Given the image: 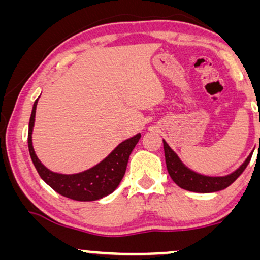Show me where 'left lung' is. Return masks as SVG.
Segmentation results:
<instances>
[{
	"mask_svg": "<svg viewBox=\"0 0 260 260\" xmlns=\"http://www.w3.org/2000/svg\"><path fill=\"white\" fill-rule=\"evenodd\" d=\"M164 150H165L166 166H168L169 175L171 176L172 181L183 189L198 193L217 192V190L228 188L230 184L237 180L238 176L242 174L249 164L250 157H252V154H250L247 157V160L240 166V169L236 170L231 175L223 176V177H209V176L197 174V172L186 168L165 140H164Z\"/></svg>",
	"mask_w": 260,
	"mask_h": 260,
	"instance_id": "1",
	"label": "left lung"
}]
</instances>
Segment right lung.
I'll return each instance as SVG.
<instances>
[{
	"instance_id": "1",
	"label": "right lung",
	"mask_w": 260,
	"mask_h": 260,
	"mask_svg": "<svg viewBox=\"0 0 260 260\" xmlns=\"http://www.w3.org/2000/svg\"><path fill=\"white\" fill-rule=\"evenodd\" d=\"M38 100H35L34 106L29 121L28 131V147L30 157L40 177L52 188L66 198L74 199L80 202L98 201L109 196L117 188L123 178L127 169V162L129 155L136 147L140 138V134L122 142L106 159L94 168L86 170L84 172L76 175H61L55 174L46 169L34 153L31 143V132L34 127L35 111H37Z\"/></svg>"
}]
</instances>
